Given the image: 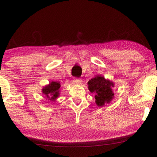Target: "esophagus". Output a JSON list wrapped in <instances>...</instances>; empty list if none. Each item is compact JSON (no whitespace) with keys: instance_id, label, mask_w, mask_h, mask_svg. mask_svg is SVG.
<instances>
[{"instance_id":"esophagus-1","label":"esophagus","mask_w":157,"mask_h":157,"mask_svg":"<svg viewBox=\"0 0 157 157\" xmlns=\"http://www.w3.org/2000/svg\"><path fill=\"white\" fill-rule=\"evenodd\" d=\"M73 82L76 84H79L82 82V80L80 79H78V78H75L73 79Z\"/></svg>"}]
</instances>
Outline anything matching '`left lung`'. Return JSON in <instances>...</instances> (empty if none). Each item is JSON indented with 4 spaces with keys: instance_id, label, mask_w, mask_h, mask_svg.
<instances>
[{
    "instance_id": "left-lung-1",
    "label": "left lung",
    "mask_w": 157,
    "mask_h": 157,
    "mask_svg": "<svg viewBox=\"0 0 157 157\" xmlns=\"http://www.w3.org/2000/svg\"><path fill=\"white\" fill-rule=\"evenodd\" d=\"M87 84L90 92L95 94V103L98 107H103L112 100L114 95L112 91V87L114 86L113 82L98 75L90 79Z\"/></svg>"
}]
</instances>
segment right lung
<instances>
[{
    "label": "right lung",
    "mask_w": 157,
    "mask_h": 157,
    "mask_svg": "<svg viewBox=\"0 0 157 157\" xmlns=\"http://www.w3.org/2000/svg\"><path fill=\"white\" fill-rule=\"evenodd\" d=\"M60 86L59 82H52L42 89V93L46 95V96L49 98L50 100L55 101L59 95Z\"/></svg>",
    "instance_id": "right-lung-1"
}]
</instances>
